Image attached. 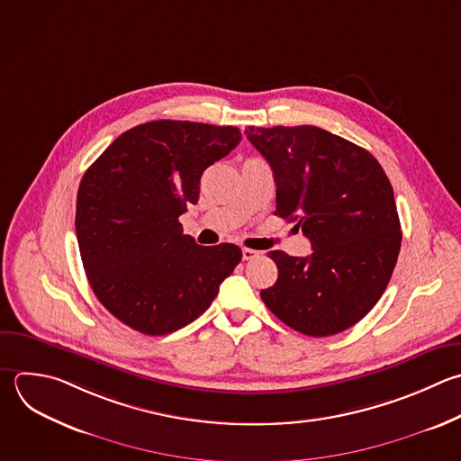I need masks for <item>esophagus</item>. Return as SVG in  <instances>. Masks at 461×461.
<instances>
[{
  "instance_id": "1",
  "label": "esophagus",
  "mask_w": 461,
  "mask_h": 461,
  "mask_svg": "<svg viewBox=\"0 0 461 461\" xmlns=\"http://www.w3.org/2000/svg\"><path fill=\"white\" fill-rule=\"evenodd\" d=\"M241 254H243V259H245V261H250V259L259 258V252H258V250H252V249H247V247L241 249Z\"/></svg>"
}]
</instances>
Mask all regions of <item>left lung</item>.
Instances as JSON below:
<instances>
[{
  "instance_id": "left-lung-1",
  "label": "left lung",
  "mask_w": 461,
  "mask_h": 461,
  "mask_svg": "<svg viewBox=\"0 0 461 461\" xmlns=\"http://www.w3.org/2000/svg\"><path fill=\"white\" fill-rule=\"evenodd\" d=\"M276 180V216L312 243L306 258L268 252L277 281L268 310L310 337L357 324L382 297L400 252L393 187L364 148L315 126L245 130Z\"/></svg>"
}]
</instances>
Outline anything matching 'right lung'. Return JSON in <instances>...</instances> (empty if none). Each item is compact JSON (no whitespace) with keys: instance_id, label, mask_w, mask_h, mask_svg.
Masks as SVG:
<instances>
[{"instance_id":"add662e5","label":"right lung","mask_w":461,"mask_h":461,"mask_svg":"<svg viewBox=\"0 0 461 461\" xmlns=\"http://www.w3.org/2000/svg\"><path fill=\"white\" fill-rule=\"evenodd\" d=\"M241 140L232 126L153 121L113 140L85 173L76 232L88 283L126 326L173 333L198 319L241 261L232 243L202 247L178 218L203 171Z\"/></svg>"}]
</instances>
